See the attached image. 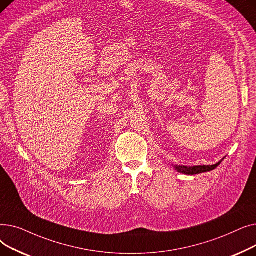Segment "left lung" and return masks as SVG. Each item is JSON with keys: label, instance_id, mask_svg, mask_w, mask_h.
<instances>
[{"label": "left lung", "instance_id": "obj_1", "mask_svg": "<svg viewBox=\"0 0 256 256\" xmlns=\"http://www.w3.org/2000/svg\"><path fill=\"white\" fill-rule=\"evenodd\" d=\"M222 162V160L220 162H218L217 164L214 165H200V166H192V167H188V166H178L176 165L174 168L176 170H178V172L182 173V174H188V176H194V174H199V173H204V172H208V171H212L214 169H216Z\"/></svg>", "mask_w": 256, "mask_h": 256}]
</instances>
